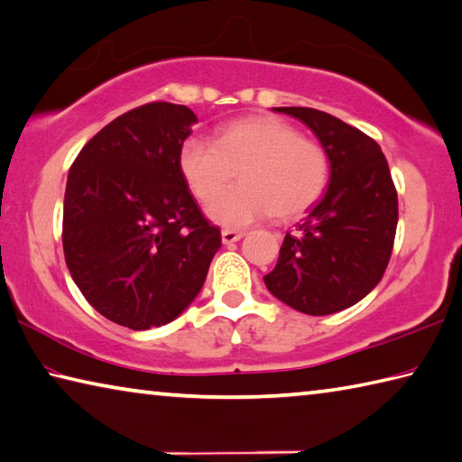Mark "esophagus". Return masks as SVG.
Instances as JSON below:
<instances>
[{
  "mask_svg": "<svg viewBox=\"0 0 462 462\" xmlns=\"http://www.w3.org/2000/svg\"><path fill=\"white\" fill-rule=\"evenodd\" d=\"M242 236H245V232H242V230H232V228H224L222 230V242H224V245H234V242H238Z\"/></svg>",
  "mask_w": 462,
  "mask_h": 462,
  "instance_id": "obj_1",
  "label": "esophagus"
}]
</instances>
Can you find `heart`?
Here are the masks:
<instances>
[{
  "instance_id": "1",
  "label": "heart",
  "mask_w": 462,
  "mask_h": 462,
  "mask_svg": "<svg viewBox=\"0 0 462 462\" xmlns=\"http://www.w3.org/2000/svg\"><path fill=\"white\" fill-rule=\"evenodd\" d=\"M180 167L202 202L241 171L243 186L208 206L214 222L242 228L274 214L282 222L305 216L325 196L331 159L317 141L274 116H248L224 125L216 143L189 137L180 149Z\"/></svg>"
}]
</instances>
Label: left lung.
I'll return each mask as SVG.
<instances>
[{"instance_id":"1","label":"left lung","mask_w":462,"mask_h":462,"mask_svg":"<svg viewBox=\"0 0 462 462\" xmlns=\"http://www.w3.org/2000/svg\"><path fill=\"white\" fill-rule=\"evenodd\" d=\"M303 121L331 159V181L299 232L282 240L264 274L266 289L307 315L343 311L370 292L388 268L398 226V191L380 145L337 116L279 106Z\"/></svg>"}]
</instances>
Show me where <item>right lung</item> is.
Masks as SVG:
<instances>
[{"label": "right lung", "mask_w": 462, "mask_h": 462, "mask_svg": "<svg viewBox=\"0 0 462 462\" xmlns=\"http://www.w3.org/2000/svg\"><path fill=\"white\" fill-rule=\"evenodd\" d=\"M196 123L188 106L153 100L100 129L70 165L66 266L88 303L116 325L141 331L173 321L222 246L180 167Z\"/></svg>", "instance_id": "obj_1"}]
</instances>
